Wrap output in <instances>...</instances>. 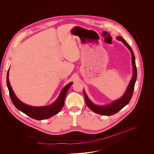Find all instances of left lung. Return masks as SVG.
<instances>
[{
    "label": "left lung",
    "mask_w": 154,
    "mask_h": 154,
    "mask_svg": "<svg viewBox=\"0 0 154 154\" xmlns=\"http://www.w3.org/2000/svg\"><path fill=\"white\" fill-rule=\"evenodd\" d=\"M117 38L119 40L122 41V42L127 46L130 51L132 54V62L133 71H134L133 76L127 88V91H126V92H125L124 95L122 96V98L114 101V103H111L110 105H105V106H97L92 103L91 100L88 98V97L85 94V91H83L85 99L86 101V103L88 108H89L91 110H92L93 112H94L101 115H103V116H112L113 114H115L117 112H118L121 109H122L124 106H125L129 103V101L132 98L134 89L135 83H136V78H137V68L136 66V62H135V56H134L133 51L132 48H130V46L127 44V42H126L123 38H122V37L120 36H118Z\"/></svg>",
    "instance_id": "left-lung-1"
}]
</instances>
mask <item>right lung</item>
I'll return each instance as SVG.
<instances>
[{"label": "right lung", "instance_id": "1", "mask_svg": "<svg viewBox=\"0 0 154 154\" xmlns=\"http://www.w3.org/2000/svg\"><path fill=\"white\" fill-rule=\"evenodd\" d=\"M8 77L9 70L7 73L6 82L12 103L17 109L29 116L30 118L36 120H42L48 119L52 117V116H54L55 114H58L60 110L63 108L64 105V100L65 98H66L67 92L70 87L72 84V82H71L65 87L61 91V92H60L57 101L53 104L45 106H32L24 104L17 98L10 85Z\"/></svg>", "mask_w": 154, "mask_h": 154}]
</instances>
